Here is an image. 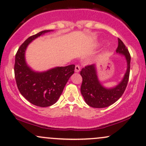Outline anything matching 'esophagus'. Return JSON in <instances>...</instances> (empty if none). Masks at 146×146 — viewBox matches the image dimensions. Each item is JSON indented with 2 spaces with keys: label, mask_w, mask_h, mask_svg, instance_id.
Returning a JSON list of instances; mask_svg holds the SVG:
<instances>
[{
  "label": "esophagus",
  "mask_w": 146,
  "mask_h": 146,
  "mask_svg": "<svg viewBox=\"0 0 146 146\" xmlns=\"http://www.w3.org/2000/svg\"><path fill=\"white\" fill-rule=\"evenodd\" d=\"M80 70H81V68L79 65L75 66V73H79V72L80 71Z\"/></svg>",
  "instance_id": "1"
}]
</instances>
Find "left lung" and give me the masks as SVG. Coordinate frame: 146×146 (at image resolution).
<instances>
[{"label":"left lung","instance_id":"left-lung-1","mask_svg":"<svg viewBox=\"0 0 146 146\" xmlns=\"http://www.w3.org/2000/svg\"><path fill=\"white\" fill-rule=\"evenodd\" d=\"M119 45L116 52L125 56L127 69L123 79L117 86L106 88L103 86L98 77L96 64H91L83 68L80 75L83 78L81 93L85 102L93 108H105L117 102L124 93L129 81L130 73L131 56L128 49L121 40L118 39Z\"/></svg>","mask_w":146,"mask_h":146}]
</instances>
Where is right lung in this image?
<instances>
[{"label": "right lung", "instance_id": "obj_1", "mask_svg": "<svg viewBox=\"0 0 146 146\" xmlns=\"http://www.w3.org/2000/svg\"><path fill=\"white\" fill-rule=\"evenodd\" d=\"M51 31H42L29 37L19 48L15 55L14 71L18 89L27 100L40 107L52 106L57 102L75 70L74 64H71L39 72L33 70L27 64L25 52L29 44Z\"/></svg>", "mask_w": 146, "mask_h": 146}]
</instances>
